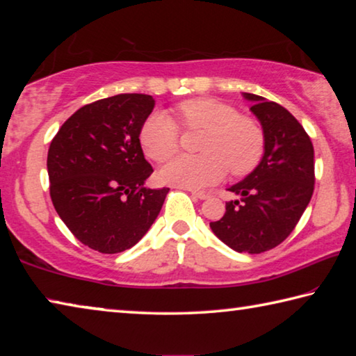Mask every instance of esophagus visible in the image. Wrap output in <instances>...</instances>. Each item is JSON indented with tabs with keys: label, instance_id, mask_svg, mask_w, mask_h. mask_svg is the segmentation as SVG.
I'll return each mask as SVG.
<instances>
[{
	"label": "esophagus",
	"instance_id": "1",
	"mask_svg": "<svg viewBox=\"0 0 356 356\" xmlns=\"http://www.w3.org/2000/svg\"><path fill=\"white\" fill-rule=\"evenodd\" d=\"M191 194H193L194 197H197V199H200V200H205V199H209V197H210V194L207 193V191H194V189H191Z\"/></svg>",
	"mask_w": 356,
	"mask_h": 356
}]
</instances>
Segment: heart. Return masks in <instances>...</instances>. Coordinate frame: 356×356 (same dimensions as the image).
<instances>
[{
  "label": "heart",
  "mask_w": 356,
  "mask_h": 356,
  "mask_svg": "<svg viewBox=\"0 0 356 356\" xmlns=\"http://www.w3.org/2000/svg\"><path fill=\"white\" fill-rule=\"evenodd\" d=\"M188 130H204L200 156H178L161 170L163 183L202 189L221 181L224 175H245L258 165L264 152V132L254 119L240 116L238 109L216 98H194L177 106ZM140 143L146 156L165 162L178 151L179 127L170 114L154 111L140 129Z\"/></svg>",
  "instance_id": "1"
}]
</instances>
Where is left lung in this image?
<instances>
[{
  "mask_svg": "<svg viewBox=\"0 0 356 356\" xmlns=\"http://www.w3.org/2000/svg\"><path fill=\"white\" fill-rule=\"evenodd\" d=\"M251 113L264 132V156L247 178L227 191L238 200L226 204L213 234L238 253L258 254L280 245L302 216L314 194V145L288 109L247 94Z\"/></svg>",
  "mask_w": 356,
  "mask_h": 356,
  "instance_id": "obj_1",
  "label": "left lung"
}]
</instances>
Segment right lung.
<instances>
[{"label":"right lung","mask_w":356,"mask_h":356,"mask_svg":"<svg viewBox=\"0 0 356 356\" xmlns=\"http://www.w3.org/2000/svg\"><path fill=\"white\" fill-rule=\"evenodd\" d=\"M154 105L145 94L89 103L65 121L49 146L52 204L74 237L100 253L138 243L170 191L145 186L152 167L140 129Z\"/></svg>","instance_id":"add662e5"}]
</instances>
